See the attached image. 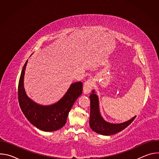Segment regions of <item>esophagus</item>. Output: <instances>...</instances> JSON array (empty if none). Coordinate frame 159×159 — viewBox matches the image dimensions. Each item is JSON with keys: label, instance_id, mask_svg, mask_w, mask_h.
<instances>
[{"label": "esophagus", "instance_id": "obj_1", "mask_svg": "<svg viewBox=\"0 0 159 159\" xmlns=\"http://www.w3.org/2000/svg\"><path fill=\"white\" fill-rule=\"evenodd\" d=\"M93 84H94V82L93 79H88L85 82L84 87H83L84 93L85 94H88L89 93H90L91 89L93 88Z\"/></svg>", "mask_w": 159, "mask_h": 159}]
</instances>
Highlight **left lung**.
I'll use <instances>...</instances> for the list:
<instances>
[{
    "instance_id": "left-lung-1",
    "label": "left lung",
    "mask_w": 159,
    "mask_h": 159,
    "mask_svg": "<svg viewBox=\"0 0 159 159\" xmlns=\"http://www.w3.org/2000/svg\"><path fill=\"white\" fill-rule=\"evenodd\" d=\"M90 111L89 125L90 127L94 132L102 135L109 136L121 131L129 125L136 118V116L127 121L121 123H111L104 120L101 115L98 96L93 90L90 95Z\"/></svg>"
}]
</instances>
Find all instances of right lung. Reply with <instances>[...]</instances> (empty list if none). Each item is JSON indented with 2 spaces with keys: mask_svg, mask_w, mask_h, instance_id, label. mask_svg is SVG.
I'll list each match as a JSON object with an SVG mask.
<instances>
[{
  "mask_svg": "<svg viewBox=\"0 0 159 159\" xmlns=\"http://www.w3.org/2000/svg\"><path fill=\"white\" fill-rule=\"evenodd\" d=\"M28 60L21 71L18 85V100L20 107L28 120L43 131H54L66 123L68 115L77 99L82 93V83H72L65 95L56 103L43 106L30 99L24 87V77Z\"/></svg>",
  "mask_w": 159,
  "mask_h": 159,
  "instance_id": "obj_1",
  "label": "right lung"
}]
</instances>
